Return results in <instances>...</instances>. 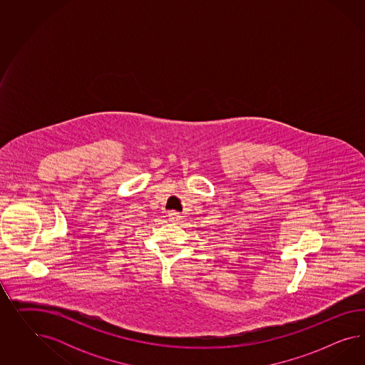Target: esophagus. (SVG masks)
Here are the masks:
<instances>
[{
	"label": "esophagus",
	"instance_id": "obj_1",
	"mask_svg": "<svg viewBox=\"0 0 365 365\" xmlns=\"http://www.w3.org/2000/svg\"><path fill=\"white\" fill-rule=\"evenodd\" d=\"M168 220L171 222H174V223H178V222L182 220V215H180L178 211H170V212H168Z\"/></svg>",
	"mask_w": 365,
	"mask_h": 365
}]
</instances>
